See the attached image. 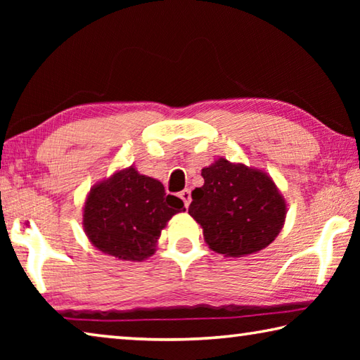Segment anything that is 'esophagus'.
<instances>
[{
    "label": "esophagus",
    "instance_id": "obj_1",
    "mask_svg": "<svg viewBox=\"0 0 360 360\" xmlns=\"http://www.w3.org/2000/svg\"><path fill=\"white\" fill-rule=\"evenodd\" d=\"M179 197H181L182 202H184L186 208H187V206L191 205V200H192V197H191V188H184V191H182V192L179 193Z\"/></svg>",
    "mask_w": 360,
    "mask_h": 360
}]
</instances>
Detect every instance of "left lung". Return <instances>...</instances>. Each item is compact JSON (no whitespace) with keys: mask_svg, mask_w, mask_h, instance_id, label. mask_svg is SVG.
I'll list each match as a JSON object with an SVG mask.
<instances>
[{"mask_svg":"<svg viewBox=\"0 0 360 360\" xmlns=\"http://www.w3.org/2000/svg\"><path fill=\"white\" fill-rule=\"evenodd\" d=\"M202 176L205 184L192 192L188 214L203 229L210 249L243 257L275 241L288 205L270 176L224 157L205 167Z\"/></svg>","mask_w":360,"mask_h":360,"instance_id":"left-lung-1","label":"left lung"}]
</instances>
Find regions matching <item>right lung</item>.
I'll list each match as a JSON object with an SVG mask.
<instances>
[{
    "label": "right lung",
    "mask_w": 360,
    "mask_h": 360,
    "mask_svg": "<svg viewBox=\"0 0 360 360\" xmlns=\"http://www.w3.org/2000/svg\"><path fill=\"white\" fill-rule=\"evenodd\" d=\"M181 211H186L181 198L167 195L160 181L139 174L131 165L90 188L82 227L101 252L141 262L155 252L162 230Z\"/></svg>",
    "instance_id": "1"
}]
</instances>
